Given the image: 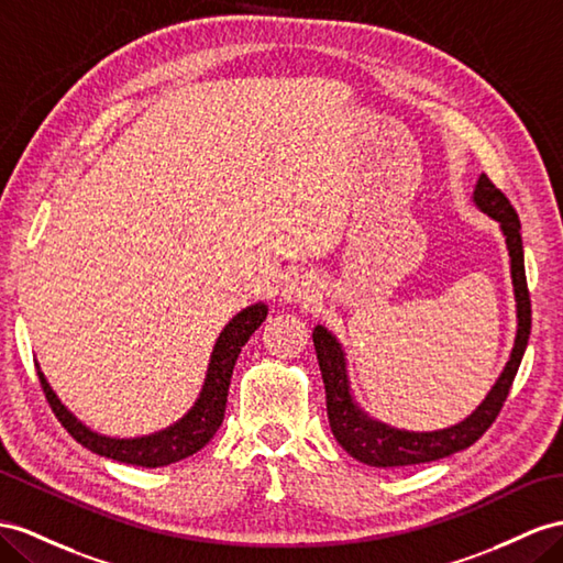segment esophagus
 I'll return each mask as SVG.
<instances>
[{"label": "esophagus", "instance_id": "obj_1", "mask_svg": "<svg viewBox=\"0 0 563 563\" xmlns=\"http://www.w3.org/2000/svg\"><path fill=\"white\" fill-rule=\"evenodd\" d=\"M319 290H316V283H311L309 278H295L285 285L283 297L287 301H313Z\"/></svg>", "mask_w": 563, "mask_h": 563}]
</instances>
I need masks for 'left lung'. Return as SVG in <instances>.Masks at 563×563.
<instances>
[{
	"mask_svg": "<svg viewBox=\"0 0 563 563\" xmlns=\"http://www.w3.org/2000/svg\"><path fill=\"white\" fill-rule=\"evenodd\" d=\"M473 205L478 207L489 219L499 223V230L507 242L509 252V268H511V285H514V301H516V338L509 354V362L499 373L495 385L478 407L450 428L440 430H407L395 428L385 421L373 419V416L358 405L350 368L347 354H344L340 340L330 333L325 325L313 328V347L319 356L321 376L325 385V407L328 421L333 430L335 440L342 444V450L354 456L362 464L376 468H395V466H413L426 464V461H438L454 452L466 450L483 432L493 426L497 413L509 395V387L518 366H521L523 352L530 338V297L526 285V266H523V240H521V221L497 187L489 183L485 173H481L473 187Z\"/></svg>",
	"mask_w": 563,
	"mask_h": 563,
	"instance_id": "8db88e82",
	"label": "left lung"
}]
</instances>
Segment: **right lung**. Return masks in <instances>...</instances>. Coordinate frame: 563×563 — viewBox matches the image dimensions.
Here are the masks:
<instances>
[{
	"mask_svg": "<svg viewBox=\"0 0 563 563\" xmlns=\"http://www.w3.org/2000/svg\"><path fill=\"white\" fill-rule=\"evenodd\" d=\"M266 313H268V307L264 301H256V305L242 309L225 323L219 340L213 344L205 385H201L195 405L183 416V419H178L176 423L164 430L152 432V435L109 438V435H102V432L92 430L90 426H85L78 416L70 411L59 397H56L40 364H35L42 390H45L56 419L62 421V426L82 446H88L90 452L113 461H121V464H133L142 468H158V466L176 464V461L199 452L201 446L216 435V430L221 428L225 401H228V387H230V378H233L235 362L244 347V342H247L254 330L266 321Z\"/></svg>",
	"mask_w": 563,
	"mask_h": 563,
	"instance_id": "right-lung-1",
	"label": "right lung"
}]
</instances>
